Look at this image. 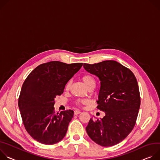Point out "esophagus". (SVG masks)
Segmentation results:
<instances>
[{"label":"esophagus","instance_id":"obj_1","mask_svg":"<svg viewBox=\"0 0 160 160\" xmlns=\"http://www.w3.org/2000/svg\"><path fill=\"white\" fill-rule=\"evenodd\" d=\"M81 113V111H79V110H75L74 111V115H78L79 114Z\"/></svg>","mask_w":160,"mask_h":160}]
</instances>
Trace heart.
Segmentation results:
<instances>
[{"label":"heart","instance_id":"1","mask_svg":"<svg viewBox=\"0 0 160 160\" xmlns=\"http://www.w3.org/2000/svg\"><path fill=\"white\" fill-rule=\"evenodd\" d=\"M81 79L84 83V84L87 86V88H89L92 85H95V81L94 78L89 74H84L81 77ZM71 85L70 81H68L65 85V89L67 90L70 89V87ZM87 101L86 100H78L76 101V104L78 105H81L82 104H86Z\"/></svg>","mask_w":160,"mask_h":160}]
</instances>
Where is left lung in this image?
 <instances>
[{
    "mask_svg": "<svg viewBox=\"0 0 160 160\" xmlns=\"http://www.w3.org/2000/svg\"><path fill=\"white\" fill-rule=\"evenodd\" d=\"M83 67L100 81L97 108L105 113L103 118H91L86 132L100 146L118 144L135 125L140 105L137 79L129 68L114 60L84 63Z\"/></svg>",
    "mask_w": 160,
    "mask_h": 160,
    "instance_id": "8db88e82",
    "label": "left lung"
}]
</instances>
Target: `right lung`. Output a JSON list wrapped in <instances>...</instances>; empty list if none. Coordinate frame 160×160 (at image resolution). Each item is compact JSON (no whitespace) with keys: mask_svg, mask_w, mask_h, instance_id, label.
I'll use <instances>...</instances> for the list:
<instances>
[{"mask_svg":"<svg viewBox=\"0 0 160 160\" xmlns=\"http://www.w3.org/2000/svg\"><path fill=\"white\" fill-rule=\"evenodd\" d=\"M82 64L58 61L42 63L33 69L24 81L18 107L26 130L39 142L52 145L65 137L74 111L56 112L53 107L55 98L63 93L67 82Z\"/></svg>","mask_w":160,"mask_h":160,"instance_id":"1","label":"right lung"}]
</instances>
